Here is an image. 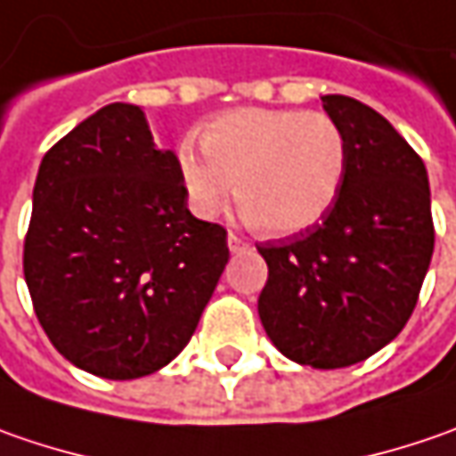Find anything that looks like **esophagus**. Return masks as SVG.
I'll list each match as a JSON object with an SVG mask.
<instances>
[{
	"label": "esophagus",
	"mask_w": 456,
	"mask_h": 456,
	"mask_svg": "<svg viewBox=\"0 0 456 456\" xmlns=\"http://www.w3.org/2000/svg\"><path fill=\"white\" fill-rule=\"evenodd\" d=\"M228 248H231V254H238V251L248 248V240H246V238L236 236V233H228Z\"/></svg>",
	"instance_id": "34e87169"
}]
</instances>
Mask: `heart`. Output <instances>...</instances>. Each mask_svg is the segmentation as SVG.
I'll use <instances>...</instances> for the list:
<instances>
[{"instance_id": "1", "label": "heart", "mask_w": 456, "mask_h": 456, "mask_svg": "<svg viewBox=\"0 0 456 456\" xmlns=\"http://www.w3.org/2000/svg\"><path fill=\"white\" fill-rule=\"evenodd\" d=\"M202 150L180 151L195 210L216 216L236 192L246 223L276 238L322 220L340 192L347 159L338 121L302 109L225 111L205 126Z\"/></svg>"}]
</instances>
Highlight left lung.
I'll return each instance as SVG.
<instances>
[{"mask_svg": "<svg viewBox=\"0 0 456 456\" xmlns=\"http://www.w3.org/2000/svg\"><path fill=\"white\" fill-rule=\"evenodd\" d=\"M345 136L338 198L320 223L256 246L269 266L258 317L281 355L347 368L409 322L434 254L427 167L394 126L350 96H322Z\"/></svg>", "mask_w": 456, "mask_h": 456, "instance_id": "obj_1", "label": "left lung"}]
</instances>
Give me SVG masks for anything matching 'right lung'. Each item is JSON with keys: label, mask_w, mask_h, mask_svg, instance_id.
Listing matches in <instances>:
<instances>
[{"label": "right lung", "mask_w": 456, "mask_h": 456, "mask_svg": "<svg viewBox=\"0 0 456 456\" xmlns=\"http://www.w3.org/2000/svg\"><path fill=\"white\" fill-rule=\"evenodd\" d=\"M225 264V228L187 210L180 159L157 150L139 106H103L43 157L25 281L45 335L80 370L132 380L165 368Z\"/></svg>", "instance_id": "add662e5"}]
</instances>
